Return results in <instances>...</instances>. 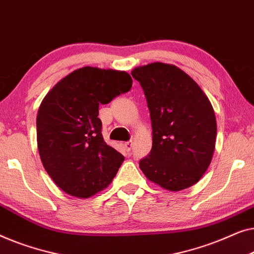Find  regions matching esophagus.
Returning <instances> with one entry per match:
<instances>
[{"label":"esophagus","instance_id":"obj_1","mask_svg":"<svg viewBox=\"0 0 254 254\" xmlns=\"http://www.w3.org/2000/svg\"><path fill=\"white\" fill-rule=\"evenodd\" d=\"M124 146H126L127 151H131V148H132V140H128V141L124 142Z\"/></svg>","mask_w":254,"mask_h":254}]
</instances>
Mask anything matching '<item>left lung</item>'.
<instances>
[{
    "label": "left lung",
    "mask_w": 254,
    "mask_h": 254,
    "mask_svg": "<svg viewBox=\"0 0 254 254\" xmlns=\"http://www.w3.org/2000/svg\"><path fill=\"white\" fill-rule=\"evenodd\" d=\"M153 130L149 154L139 161L145 176L169 191L190 188L212 161L216 120L208 98L180 67L151 63L135 67Z\"/></svg>",
    "instance_id": "8db88e82"
}]
</instances>
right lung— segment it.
Masks as SVG:
<instances>
[{
	"label": "right lung",
	"mask_w": 254,
	"mask_h": 254,
	"mask_svg": "<svg viewBox=\"0 0 254 254\" xmlns=\"http://www.w3.org/2000/svg\"><path fill=\"white\" fill-rule=\"evenodd\" d=\"M131 86L126 71L85 66L67 74L46 95L37 116L39 154L65 193L88 198L116 176L124 156L103 140L99 106Z\"/></svg>",
	"instance_id": "add662e5"
}]
</instances>
